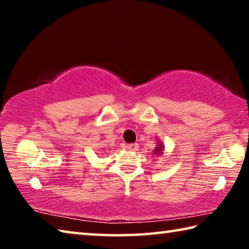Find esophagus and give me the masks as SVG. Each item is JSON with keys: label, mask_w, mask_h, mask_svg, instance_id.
<instances>
[{"label": "esophagus", "mask_w": 249, "mask_h": 249, "mask_svg": "<svg viewBox=\"0 0 249 249\" xmlns=\"http://www.w3.org/2000/svg\"><path fill=\"white\" fill-rule=\"evenodd\" d=\"M138 148H140L138 144H128L127 145V149L130 151H136V150H138Z\"/></svg>", "instance_id": "34e87169"}]
</instances>
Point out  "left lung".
Instances as JSON below:
<instances>
[{"label":"left lung","mask_w":249,"mask_h":249,"mask_svg":"<svg viewBox=\"0 0 249 249\" xmlns=\"http://www.w3.org/2000/svg\"><path fill=\"white\" fill-rule=\"evenodd\" d=\"M163 151H165V145H163V142L161 141H158L157 146H156V148L154 149L153 154L157 155V156H162Z\"/></svg>","instance_id":"left-lung-1"}]
</instances>
